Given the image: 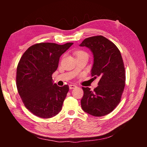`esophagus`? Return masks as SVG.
Returning <instances> with one entry per match:
<instances>
[{"label":"esophagus","instance_id":"obj_1","mask_svg":"<svg viewBox=\"0 0 147 147\" xmlns=\"http://www.w3.org/2000/svg\"><path fill=\"white\" fill-rule=\"evenodd\" d=\"M76 85H69V88L70 89H74L76 88Z\"/></svg>","mask_w":147,"mask_h":147}]
</instances>
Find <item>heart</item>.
Returning <instances> with one entry per match:
<instances>
[{"instance_id": "1", "label": "heart", "mask_w": 147, "mask_h": 147, "mask_svg": "<svg viewBox=\"0 0 147 147\" xmlns=\"http://www.w3.org/2000/svg\"><path fill=\"white\" fill-rule=\"evenodd\" d=\"M75 55L77 57H79V56H82V55H88L87 53L85 52H84L83 51H78L75 52Z\"/></svg>"}]
</instances>
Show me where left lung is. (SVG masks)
Masks as SVG:
<instances>
[{"mask_svg":"<svg viewBox=\"0 0 147 147\" xmlns=\"http://www.w3.org/2000/svg\"><path fill=\"white\" fill-rule=\"evenodd\" d=\"M80 46L86 47L93 53L91 74L95 79L100 78L98 86L93 91L88 87H82V108L93 116H104L121 101L126 81L123 58L116 45L102 35L87 38Z\"/></svg>","mask_w":147,"mask_h":147,"instance_id":"1","label":"left lung"}]
</instances>
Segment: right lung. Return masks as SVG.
<instances>
[{
	"label": "right lung",
	"instance_id": "obj_1",
	"mask_svg": "<svg viewBox=\"0 0 147 147\" xmlns=\"http://www.w3.org/2000/svg\"><path fill=\"white\" fill-rule=\"evenodd\" d=\"M73 43L58 45L40 43L30 47L19 62L16 86L28 110L42 118L59 113L69 91V86H59L52 75L58 67L59 58Z\"/></svg>",
	"mask_w": 147,
	"mask_h": 147
}]
</instances>
